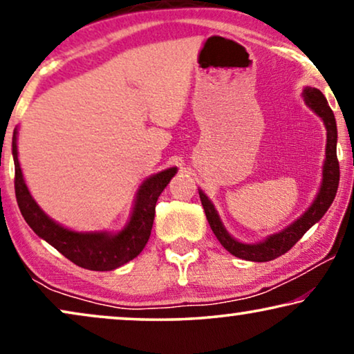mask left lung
Returning a JSON list of instances; mask_svg holds the SVG:
<instances>
[{
    "instance_id": "obj_1",
    "label": "left lung",
    "mask_w": 354,
    "mask_h": 354,
    "mask_svg": "<svg viewBox=\"0 0 354 354\" xmlns=\"http://www.w3.org/2000/svg\"><path fill=\"white\" fill-rule=\"evenodd\" d=\"M304 103L308 108H311L319 118L322 119L324 125L327 129V145H326V161H324L322 167V183L319 188V193L313 205L308 207L304 214L283 229L279 234H274L268 236V239L259 241V243H241V241L235 240L229 232L225 230L224 224H222L219 214H217L214 205H212L209 198H207L201 190L200 200L201 205L205 207L206 219L209 222L212 232L221 241V245L229 251L230 254L236 256L240 259L254 261V263H266V261H272L279 256L287 253L316 222L321 221V217L326 214L328 207H330L332 201L335 200L338 182H340V166H338L337 159V122L335 115H333L330 106H328L326 96L322 95L321 90L313 88V86H306L303 91Z\"/></svg>"
}]
</instances>
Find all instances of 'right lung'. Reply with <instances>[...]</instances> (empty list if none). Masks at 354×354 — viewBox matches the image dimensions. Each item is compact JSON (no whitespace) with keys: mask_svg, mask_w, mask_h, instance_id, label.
I'll list each match as a JSON object with an SVG mask.
<instances>
[{"mask_svg":"<svg viewBox=\"0 0 354 354\" xmlns=\"http://www.w3.org/2000/svg\"><path fill=\"white\" fill-rule=\"evenodd\" d=\"M12 158L16 167L14 188L24 219L40 239L55 246L62 256L80 268L90 270L118 269L142 253L151 235L158 198L177 174V167H169L148 177L140 185L130 221L118 234L75 232L50 219L32 198L17 158V130H14L12 135Z\"/></svg>","mask_w":354,"mask_h":354,"instance_id":"add662e5","label":"right lung"}]
</instances>
